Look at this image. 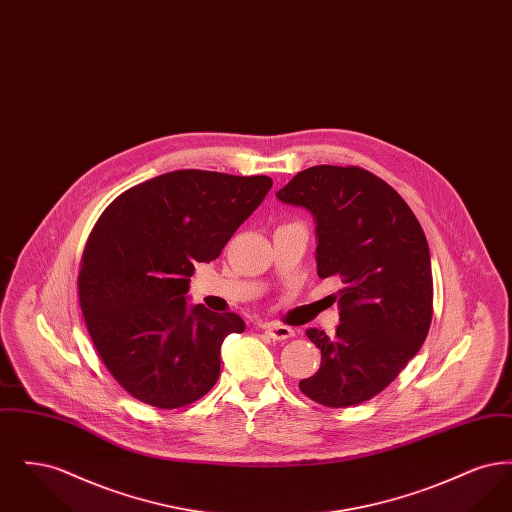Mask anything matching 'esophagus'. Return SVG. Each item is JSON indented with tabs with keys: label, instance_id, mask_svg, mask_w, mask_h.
<instances>
[{
	"label": "esophagus",
	"instance_id": "obj_1",
	"mask_svg": "<svg viewBox=\"0 0 512 512\" xmlns=\"http://www.w3.org/2000/svg\"><path fill=\"white\" fill-rule=\"evenodd\" d=\"M263 330H265V334H267L268 338H272V340H290V338L295 336V332H293L290 326L278 324V322H267V324H263Z\"/></svg>",
	"mask_w": 512,
	"mask_h": 512
}]
</instances>
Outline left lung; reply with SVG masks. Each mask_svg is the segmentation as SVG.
<instances>
[{
  "label": "left lung",
  "mask_w": 512,
  "mask_h": 512,
  "mask_svg": "<svg viewBox=\"0 0 512 512\" xmlns=\"http://www.w3.org/2000/svg\"><path fill=\"white\" fill-rule=\"evenodd\" d=\"M317 220V272L340 278L336 336L309 328L320 368L299 390L324 407L372 399L428 336L434 311L430 249L411 207L361 167L317 165L276 192Z\"/></svg>",
  "instance_id": "8db88e82"
}]
</instances>
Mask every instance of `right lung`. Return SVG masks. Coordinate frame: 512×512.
Wrapping results in <instances>:
<instances>
[{
  "instance_id": "right-lung-1",
  "label": "right lung",
  "mask_w": 512,
  "mask_h": 512,
  "mask_svg": "<svg viewBox=\"0 0 512 512\" xmlns=\"http://www.w3.org/2000/svg\"><path fill=\"white\" fill-rule=\"evenodd\" d=\"M270 188L268 176L186 169L126 190L101 213L82 253L80 309L103 365L138 401L178 409L217 384L220 345L245 324L190 307V276Z\"/></svg>"
}]
</instances>
